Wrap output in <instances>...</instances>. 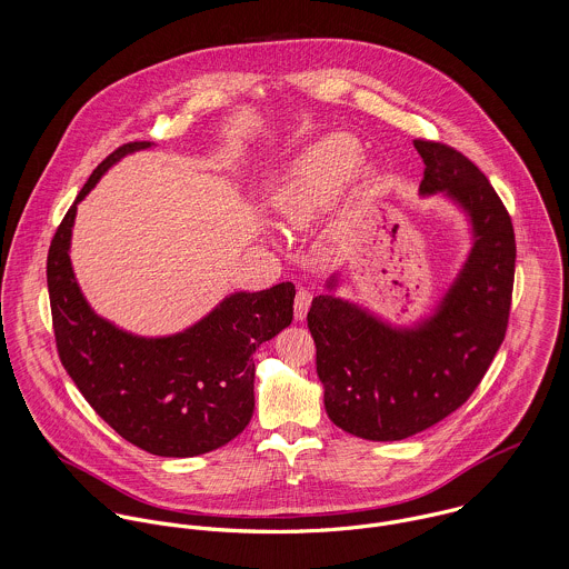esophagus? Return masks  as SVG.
<instances>
[{"label":"esophagus","mask_w":569,"mask_h":569,"mask_svg":"<svg viewBox=\"0 0 569 569\" xmlns=\"http://www.w3.org/2000/svg\"><path fill=\"white\" fill-rule=\"evenodd\" d=\"M311 300H313V293L309 289H298L296 293V320H305L307 313H309V307H311Z\"/></svg>","instance_id":"esophagus-1"}]
</instances>
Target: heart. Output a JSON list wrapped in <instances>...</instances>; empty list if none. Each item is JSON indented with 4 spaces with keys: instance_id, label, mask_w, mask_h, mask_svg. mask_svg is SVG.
Masks as SVG:
<instances>
[{
    "instance_id": "obj_1",
    "label": "heart",
    "mask_w": 569,
    "mask_h": 569,
    "mask_svg": "<svg viewBox=\"0 0 569 569\" xmlns=\"http://www.w3.org/2000/svg\"><path fill=\"white\" fill-rule=\"evenodd\" d=\"M361 162V147L348 133H330L316 142L291 168L276 197L278 212L289 226L309 223L328 208Z\"/></svg>"
}]
</instances>
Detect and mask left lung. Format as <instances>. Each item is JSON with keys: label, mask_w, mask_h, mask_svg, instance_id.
<instances>
[{"label": "left lung", "mask_w": 569, "mask_h": 569, "mask_svg": "<svg viewBox=\"0 0 569 569\" xmlns=\"http://www.w3.org/2000/svg\"><path fill=\"white\" fill-rule=\"evenodd\" d=\"M422 194L447 192L471 217L473 249L442 307L409 330L318 296L307 316L328 418L366 440H403L465 406L487 375L510 318L515 230L487 174L436 140H413Z\"/></svg>", "instance_id": "8db88e82"}]
</instances>
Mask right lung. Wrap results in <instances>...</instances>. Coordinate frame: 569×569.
I'll list each match as a JSON object with an SVG mask.
<instances>
[{"instance_id":"right-lung-1","label":"right lung","mask_w":569,"mask_h":569,"mask_svg":"<svg viewBox=\"0 0 569 569\" xmlns=\"http://www.w3.org/2000/svg\"><path fill=\"white\" fill-rule=\"evenodd\" d=\"M96 166L48 251L52 328L63 368L84 401L131 445L163 458L208 453L237 438L253 413V352L293 320V282L226 298L199 325L160 339L129 335L84 302L70 264L77 203L122 156Z\"/></svg>"}]
</instances>
